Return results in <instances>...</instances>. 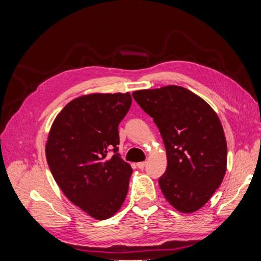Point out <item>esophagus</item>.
Segmentation results:
<instances>
[{"mask_svg":"<svg viewBox=\"0 0 261 261\" xmlns=\"http://www.w3.org/2000/svg\"><path fill=\"white\" fill-rule=\"evenodd\" d=\"M136 165L138 169H144L146 167V162H138V163H136Z\"/></svg>","mask_w":261,"mask_h":261,"instance_id":"obj_1","label":"esophagus"}]
</instances>
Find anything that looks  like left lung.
I'll return each instance as SVG.
<instances>
[{
    "instance_id": "1",
    "label": "left lung",
    "mask_w": 261,
    "mask_h": 261,
    "mask_svg": "<svg viewBox=\"0 0 261 261\" xmlns=\"http://www.w3.org/2000/svg\"><path fill=\"white\" fill-rule=\"evenodd\" d=\"M133 98L153 118L167 150V171L159 178L165 199L183 213L200 209L226 172L227 146L217 113L175 85L134 91Z\"/></svg>"
}]
</instances>
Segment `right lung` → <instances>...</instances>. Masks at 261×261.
<instances>
[{
    "instance_id": "obj_1",
    "label": "right lung",
    "mask_w": 261,
    "mask_h": 261,
    "mask_svg": "<svg viewBox=\"0 0 261 261\" xmlns=\"http://www.w3.org/2000/svg\"><path fill=\"white\" fill-rule=\"evenodd\" d=\"M130 106L129 92L86 94L64 107L49 132L45 155L55 181L93 219L113 217L128 192L133 169L116 146L118 124Z\"/></svg>"
}]
</instances>
